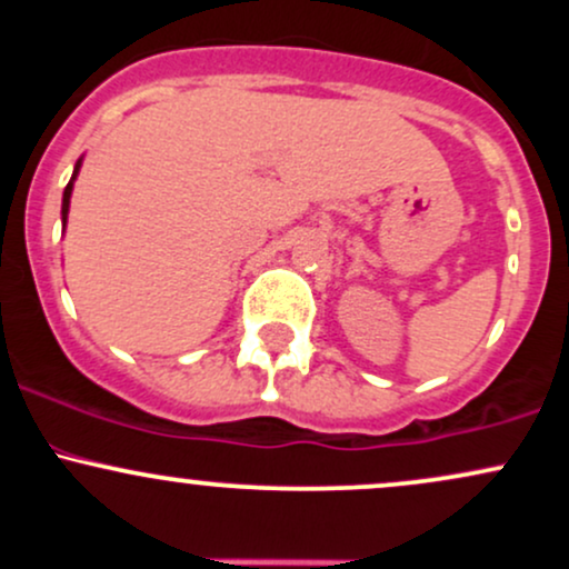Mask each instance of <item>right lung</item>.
Returning a JSON list of instances; mask_svg holds the SVG:
<instances>
[{
	"label": "right lung",
	"mask_w": 569,
	"mask_h": 569,
	"mask_svg": "<svg viewBox=\"0 0 569 569\" xmlns=\"http://www.w3.org/2000/svg\"><path fill=\"white\" fill-rule=\"evenodd\" d=\"M80 166H82V158L77 160V166H74V173H71L69 184H67V189H63V202H61V221H63V227H67V217H69V202H71V189H74V181H77V173H80Z\"/></svg>",
	"instance_id": "right-lung-1"
}]
</instances>
